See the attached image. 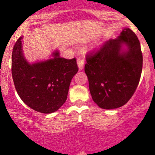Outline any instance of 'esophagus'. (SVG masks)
Returning <instances> with one entry per match:
<instances>
[{"mask_svg": "<svg viewBox=\"0 0 155 155\" xmlns=\"http://www.w3.org/2000/svg\"><path fill=\"white\" fill-rule=\"evenodd\" d=\"M77 64L79 70H82V69L84 68V65H85V60H84V58L82 57V56L78 58Z\"/></svg>", "mask_w": 155, "mask_h": 155, "instance_id": "1", "label": "esophagus"}]
</instances>
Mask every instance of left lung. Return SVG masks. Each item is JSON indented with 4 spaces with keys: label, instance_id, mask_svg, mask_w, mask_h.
Wrapping results in <instances>:
<instances>
[{
    "label": "left lung",
    "instance_id": "left-lung-1",
    "mask_svg": "<svg viewBox=\"0 0 155 155\" xmlns=\"http://www.w3.org/2000/svg\"><path fill=\"white\" fill-rule=\"evenodd\" d=\"M123 45L127 50L122 49ZM143 61L140 40L130 28L87 53L85 72L92 99L98 107L116 109L129 101L140 82Z\"/></svg>",
    "mask_w": 155,
    "mask_h": 155
}]
</instances>
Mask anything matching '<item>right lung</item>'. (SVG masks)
Instances as JSON below:
<instances>
[{
    "label": "right lung",
    "instance_id": "add662e5",
    "mask_svg": "<svg viewBox=\"0 0 155 155\" xmlns=\"http://www.w3.org/2000/svg\"><path fill=\"white\" fill-rule=\"evenodd\" d=\"M21 38L12 53V76L15 90L23 102L34 110L48 114L67 101L72 79L78 72L76 59H65L58 51L54 58L30 64L21 50Z\"/></svg>",
    "mask_w": 155,
    "mask_h": 155
}]
</instances>
